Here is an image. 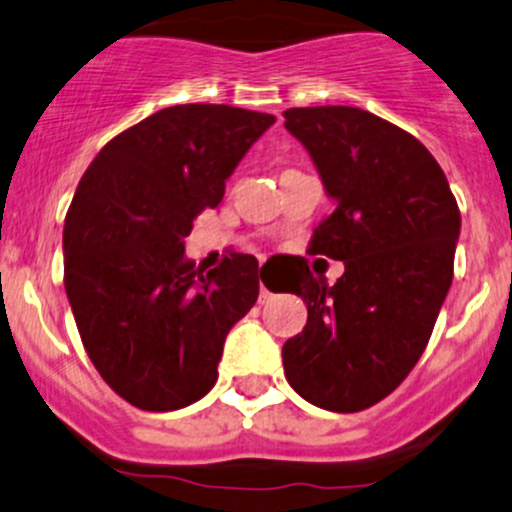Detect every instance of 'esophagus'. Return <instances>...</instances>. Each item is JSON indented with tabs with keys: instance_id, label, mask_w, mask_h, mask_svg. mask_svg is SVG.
I'll return each mask as SVG.
<instances>
[{
	"instance_id": "1",
	"label": "esophagus",
	"mask_w": 512,
	"mask_h": 512,
	"mask_svg": "<svg viewBox=\"0 0 512 512\" xmlns=\"http://www.w3.org/2000/svg\"><path fill=\"white\" fill-rule=\"evenodd\" d=\"M268 295H271V292H268V290H266V285L261 283V302H266V300H268Z\"/></svg>"
}]
</instances>
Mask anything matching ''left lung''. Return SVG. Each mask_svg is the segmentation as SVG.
Instances as JSON below:
<instances>
[{
    "label": "left lung",
    "mask_w": 512,
    "mask_h": 512,
    "mask_svg": "<svg viewBox=\"0 0 512 512\" xmlns=\"http://www.w3.org/2000/svg\"><path fill=\"white\" fill-rule=\"evenodd\" d=\"M283 116L336 205L309 251L346 266L329 285L300 261L287 292L307 302V326L285 341V377L319 409L363 411L392 394L428 346L452 285L457 200L416 137L363 108Z\"/></svg>",
    "instance_id": "1"
}]
</instances>
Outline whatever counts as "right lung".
<instances>
[{"mask_svg":"<svg viewBox=\"0 0 512 512\" xmlns=\"http://www.w3.org/2000/svg\"><path fill=\"white\" fill-rule=\"evenodd\" d=\"M273 123L217 103L162 108L113 137L79 181L62 232L67 300L91 363L137 409L203 399L229 329L254 307V256L203 273L183 239Z\"/></svg>","mask_w":512,"mask_h":512,"instance_id":"obj_1","label":"right lung"}]
</instances>
